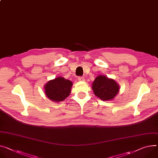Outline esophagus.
Masks as SVG:
<instances>
[{
	"label": "esophagus",
	"mask_w": 158,
	"mask_h": 158,
	"mask_svg": "<svg viewBox=\"0 0 158 158\" xmlns=\"http://www.w3.org/2000/svg\"><path fill=\"white\" fill-rule=\"evenodd\" d=\"M78 81H85V78H84V77H79L78 78Z\"/></svg>",
	"instance_id": "34e87169"
}]
</instances>
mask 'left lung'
I'll use <instances>...</instances> for the list:
<instances>
[{"label": "left lung", "instance_id": "8db88e82", "mask_svg": "<svg viewBox=\"0 0 158 158\" xmlns=\"http://www.w3.org/2000/svg\"><path fill=\"white\" fill-rule=\"evenodd\" d=\"M92 89L94 94L100 99L110 101L113 99L118 94L119 87L114 80L99 75L92 83Z\"/></svg>", "mask_w": 158, "mask_h": 158}]
</instances>
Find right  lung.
I'll use <instances>...</instances> for the list:
<instances>
[{"label": "right lung", "mask_w": 158, "mask_h": 158, "mask_svg": "<svg viewBox=\"0 0 158 158\" xmlns=\"http://www.w3.org/2000/svg\"><path fill=\"white\" fill-rule=\"evenodd\" d=\"M73 83L61 77L48 81L44 86L47 98L52 101L59 102L68 98L70 94Z\"/></svg>", "instance_id": "obj_1"}]
</instances>
